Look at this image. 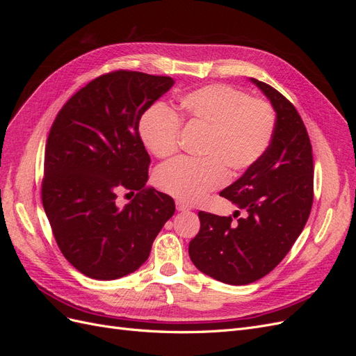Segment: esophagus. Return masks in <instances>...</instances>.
<instances>
[{
    "label": "esophagus",
    "instance_id": "esophagus-1",
    "mask_svg": "<svg viewBox=\"0 0 356 356\" xmlns=\"http://www.w3.org/2000/svg\"><path fill=\"white\" fill-rule=\"evenodd\" d=\"M175 204H177V209H178V211H190V209H191L187 203L181 202V200H177Z\"/></svg>",
    "mask_w": 356,
    "mask_h": 356
}]
</instances>
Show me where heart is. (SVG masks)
I'll return each instance as SVG.
<instances>
[{
  "label": "heart",
  "mask_w": 356,
  "mask_h": 356,
  "mask_svg": "<svg viewBox=\"0 0 356 356\" xmlns=\"http://www.w3.org/2000/svg\"><path fill=\"white\" fill-rule=\"evenodd\" d=\"M204 129L203 159H177L156 172V186L182 202H197L221 187L232 174L250 169L272 144L276 115L270 105L250 99L227 84H209L182 95L178 115L163 104L148 106L139 120V135L159 159L178 148L181 123Z\"/></svg>",
  "instance_id": "obj_1"
}]
</instances>
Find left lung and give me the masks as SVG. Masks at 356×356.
<instances>
[{
	"label": "left lung",
	"mask_w": 356,
	"mask_h": 356,
	"mask_svg": "<svg viewBox=\"0 0 356 356\" xmlns=\"http://www.w3.org/2000/svg\"><path fill=\"white\" fill-rule=\"evenodd\" d=\"M251 81L276 113L275 135L266 154L220 193L246 215L233 221L200 211V230L188 245L202 273L230 285L270 273L303 232L314 202V156L303 120L272 86Z\"/></svg>",
	"instance_id": "8db88e82"
}]
</instances>
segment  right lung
Wrapping results in <instances>:
<instances>
[{"instance_id":"add662e5","label":"right lung","mask_w":356,"mask_h":356,"mask_svg":"<svg viewBox=\"0 0 356 356\" xmlns=\"http://www.w3.org/2000/svg\"><path fill=\"white\" fill-rule=\"evenodd\" d=\"M174 80L114 71L92 80L62 106L46 144L41 197L63 257L99 281L141 267L174 215L170 196L145 187L149 156L139 120ZM122 189L138 191L122 209Z\"/></svg>"}]
</instances>
